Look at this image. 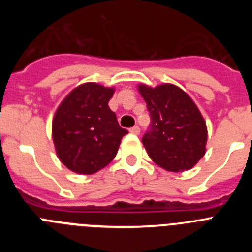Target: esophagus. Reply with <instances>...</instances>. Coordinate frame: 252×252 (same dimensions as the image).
<instances>
[{"label": "esophagus", "mask_w": 252, "mask_h": 252, "mask_svg": "<svg viewBox=\"0 0 252 252\" xmlns=\"http://www.w3.org/2000/svg\"><path fill=\"white\" fill-rule=\"evenodd\" d=\"M130 132L133 133V135H139V133H140V127H139V126H133V127L130 128Z\"/></svg>", "instance_id": "esophagus-1"}]
</instances>
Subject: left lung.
<instances>
[{
	"instance_id": "8db88e82",
	"label": "left lung",
	"mask_w": 252,
	"mask_h": 252,
	"mask_svg": "<svg viewBox=\"0 0 252 252\" xmlns=\"http://www.w3.org/2000/svg\"><path fill=\"white\" fill-rule=\"evenodd\" d=\"M150 115L142 144L155 164L168 171L192 169L206 153L207 127L201 112L186 92L161 84L139 86Z\"/></svg>"
}]
</instances>
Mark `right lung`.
<instances>
[{
	"label": "right lung",
	"mask_w": 252,
	"mask_h": 252,
	"mask_svg": "<svg viewBox=\"0 0 252 252\" xmlns=\"http://www.w3.org/2000/svg\"><path fill=\"white\" fill-rule=\"evenodd\" d=\"M112 88L86 83L69 93L53 120V140L60 161L78 174H93L116 157L128 133L108 107Z\"/></svg>",
	"instance_id": "right-lung-1"
}]
</instances>
